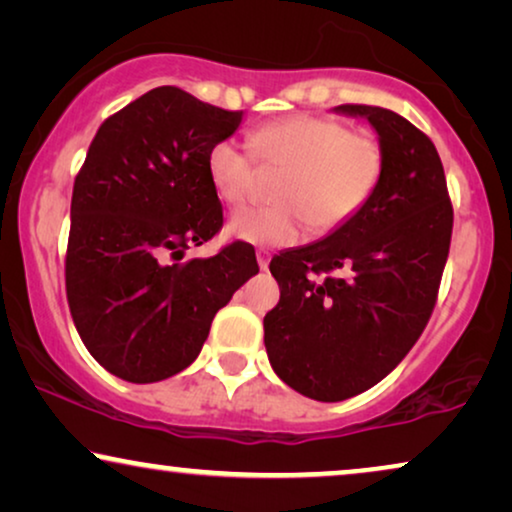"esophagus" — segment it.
<instances>
[{
  "instance_id": "1",
  "label": "esophagus",
  "mask_w": 512,
  "mask_h": 512,
  "mask_svg": "<svg viewBox=\"0 0 512 512\" xmlns=\"http://www.w3.org/2000/svg\"><path fill=\"white\" fill-rule=\"evenodd\" d=\"M256 258H258V268L268 270V263H270V254H268V251L258 249V251H256Z\"/></svg>"
}]
</instances>
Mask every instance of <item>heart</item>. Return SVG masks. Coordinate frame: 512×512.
<instances>
[{"label": "heart", "instance_id": "heart-1", "mask_svg": "<svg viewBox=\"0 0 512 512\" xmlns=\"http://www.w3.org/2000/svg\"><path fill=\"white\" fill-rule=\"evenodd\" d=\"M248 146L221 139L207 153V174L228 207L256 198L258 165L282 170L270 207L233 216L230 235L254 247H286L314 233H331L354 219L373 198L387 167L382 139L370 130H349L333 116L293 114L251 132ZM259 163L256 164L255 160Z\"/></svg>", "mask_w": 512, "mask_h": 512}]
</instances>
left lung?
<instances>
[{
	"label": "left lung",
	"mask_w": 512,
	"mask_h": 512,
	"mask_svg": "<svg viewBox=\"0 0 512 512\" xmlns=\"http://www.w3.org/2000/svg\"><path fill=\"white\" fill-rule=\"evenodd\" d=\"M366 116L387 151L373 198L326 240L270 261L279 303L265 314L275 373L314 401H345L387 377L429 324L450 254L452 200L436 146L396 111Z\"/></svg>",
	"instance_id": "8db88e82"
}]
</instances>
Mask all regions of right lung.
I'll list each match as a JSON object with an SVG mask.
<instances>
[{"label": "right lung", "instance_id": "1", "mask_svg": "<svg viewBox=\"0 0 512 512\" xmlns=\"http://www.w3.org/2000/svg\"><path fill=\"white\" fill-rule=\"evenodd\" d=\"M242 116L160 86L90 142L74 179L65 289L83 345L121 380L160 382L191 366L214 314L258 272L240 240L181 263L223 226L207 153Z\"/></svg>", "mask_w": 512, "mask_h": 512}]
</instances>
